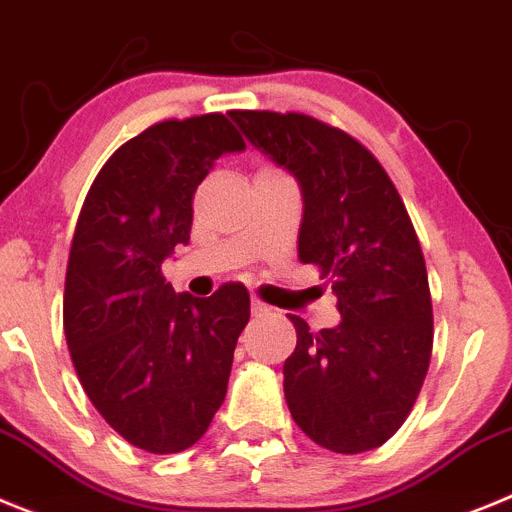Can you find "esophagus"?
Listing matches in <instances>:
<instances>
[{
    "label": "esophagus",
    "instance_id": "34e87169",
    "mask_svg": "<svg viewBox=\"0 0 512 512\" xmlns=\"http://www.w3.org/2000/svg\"><path fill=\"white\" fill-rule=\"evenodd\" d=\"M265 313H270V308H267L265 303L252 301V316H265Z\"/></svg>",
    "mask_w": 512,
    "mask_h": 512
}]
</instances>
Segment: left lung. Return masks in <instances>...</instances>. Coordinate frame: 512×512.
<instances>
[{"instance_id":"1","label":"left lung","mask_w":512,"mask_h":512,"mask_svg":"<svg viewBox=\"0 0 512 512\" xmlns=\"http://www.w3.org/2000/svg\"><path fill=\"white\" fill-rule=\"evenodd\" d=\"M262 155L301 186L298 257L336 293L342 321L298 344L283 365L290 416L336 454L385 444L411 413L434 347L426 262L411 216L375 155L306 114L229 112Z\"/></svg>"}]
</instances>
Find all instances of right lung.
<instances>
[{
    "label": "right lung",
    "instance_id": "add662e5",
    "mask_svg": "<svg viewBox=\"0 0 512 512\" xmlns=\"http://www.w3.org/2000/svg\"><path fill=\"white\" fill-rule=\"evenodd\" d=\"M245 150L224 114L165 119L104 163L78 214L63 293L76 375L101 418L150 454L206 434L227 395L250 293H176L160 265L188 245L193 193L214 160Z\"/></svg>",
    "mask_w": 512,
    "mask_h": 512
}]
</instances>
